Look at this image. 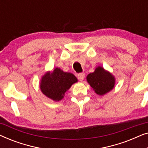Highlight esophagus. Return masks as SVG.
<instances>
[{
  "instance_id": "34e87169",
  "label": "esophagus",
  "mask_w": 148,
  "mask_h": 148,
  "mask_svg": "<svg viewBox=\"0 0 148 148\" xmlns=\"http://www.w3.org/2000/svg\"><path fill=\"white\" fill-rule=\"evenodd\" d=\"M84 77H85V74L84 73H79V74L77 75V78H78V79L79 80V81H81V82L84 80Z\"/></svg>"
}]
</instances>
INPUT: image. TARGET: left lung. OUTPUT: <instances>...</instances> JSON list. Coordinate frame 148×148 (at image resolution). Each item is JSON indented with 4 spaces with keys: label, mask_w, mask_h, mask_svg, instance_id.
Returning <instances> with one entry per match:
<instances>
[{
    "label": "left lung",
    "mask_w": 148,
    "mask_h": 148,
    "mask_svg": "<svg viewBox=\"0 0 148 148\" xmlns=\"http://www.w3.org/2000/svg\"><path fill=\"white\" fill-rule=\"evenodd\" d=\"M87 81L94 92L103 96L112 90L114 87V77L102 66H98L94 73L87 76Z\"/></svg>",
    "instance_id": "1"
}]
</instances>
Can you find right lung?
<instances>
[{
	"label": "right lung",
	"instance_id": "obj_1",
	"mask_svg": "<svg viewBox=\"0 0 148 148\" xmlns=\"http://www.w3.org/2000/svg\"><path fill=\"white\" fill-rule=\"evenodd\" d=\"M77 82V79L71 73L64 72L56 67L53 71L46 72L40 81L42 92L52 100H61L71 86Z\"/></svg>",
	"mask_w": 148,
	"mask_h": 148
}]
</instances>
